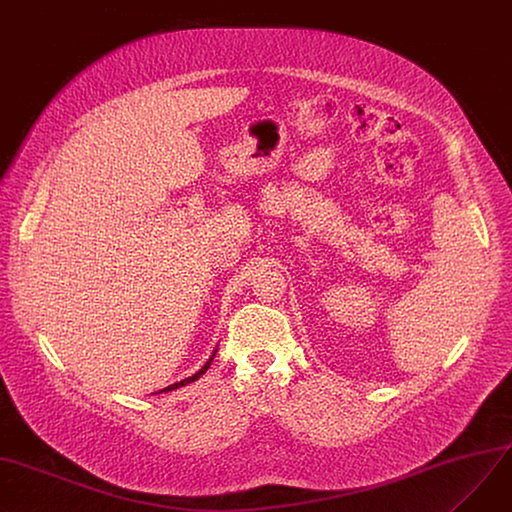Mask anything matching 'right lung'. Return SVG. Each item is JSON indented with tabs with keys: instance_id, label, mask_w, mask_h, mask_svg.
<instances>
[{
	"instance_id": "obj_1",
	"label": "right lung",
	"mask_w": 512,
	"mask_h": 512,
	"mask_svg": "<svg viewBox=\"0 0 512 512\" xmlns=\"http://www.w3.org/2000/svg\"><path fill=\"white\" fill-rule=\"evenodd\" d=\"M214 355H216V351L210 355V359L202 365V369H198L194 376H190V378H185V380H181V382H175V384H171V386H167V388H163V390H159V394L161 392H171V390H177V388H181V386H188V384H192V382H196L198 378H202L204 374H206V369L210 367V363H212V359H214Z\"/></svg>"
}]
</instances>
